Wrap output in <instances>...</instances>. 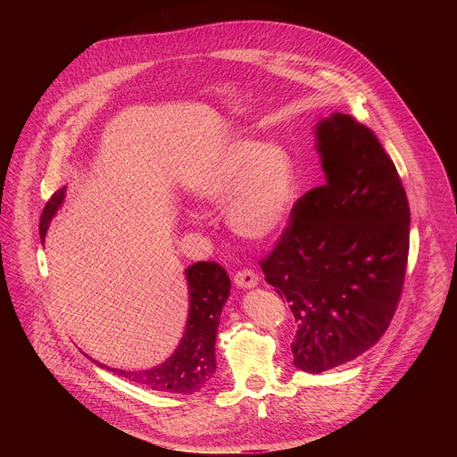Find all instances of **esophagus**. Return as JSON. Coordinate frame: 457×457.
Returning <instances> with one entry per match:
<instances>
[{
    "mask_svg": "<svg viewBox=\"0 0 457 457\" xmlns=\"http://www.w3.org/2000/svg\"><path fill=\"white\" fill-rule=\"evenodd\" d=\"M233 282L237 284V287H242V289H253L256 284H258V275L251 270H244V271H238L233 278Z\"/></svg>",
    "mask_w": 457,
    "mask_h": 457,
    "instance_id": "1",
    "label": "esophagus"
}]
</instances>
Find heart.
Wrapping results in <instances>:
<instances>
[{
  "instance_id": "heart-1",
  "label": "heart",
  "mask_w": 457,
  "mask_h": 457,
  "mask_svg": "<svg viewBox=\"0 0 457 457\" xmlns=\"http://www.w3.org/2000/svg\"><path fill=\"white\" fill-rule=\"evenodd\" d=\"M189 191L206 204L228 203V224L237 235L270 242L284 233L293 217L298 175L286 148L235 137L206 157L195 171Z\"/></svg>"
}]
</instances>
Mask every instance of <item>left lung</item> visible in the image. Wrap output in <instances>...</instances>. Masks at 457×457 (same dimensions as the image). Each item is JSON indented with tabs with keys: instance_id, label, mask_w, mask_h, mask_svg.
Masks as SVG:
<instances>
[{
	"instance_id": "8db88e82",
	"label": "left lung",
	"mask_w": 457,
	"mask_h": 457,
	"mask_svg": "<svg viewBox=\"0 0 457 457\" xmlns=\"http://www.w3.org/2000/svg\"><path fill=\"white\" fill-rule=\"evenodd\" d=\"M314 136L325 184L298 199L260 264L298 321L295 367L320 374L386 331L405 278L411 210L395 162L367 126L335 112Z\"/></svg>"
}]
</instances>
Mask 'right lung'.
<instances>
[{
	"mask_svg": "<svg viewBox=\"0 0 457 457\" xmlns=\"http://www.w3.org/2000/svg\"><path fill=\"white\" fill-rule=\"evenodd\" d=\"M64 193H67V186L57 189L43 210L39 222V235L43 242L50 220L62 206ZM184 275L187 284L189 303L186 329L177 349L168 360L152 369L124 370L112 369L101 361L92 360L90 356L88 358L97 367L106 369L128 381H134L150 390H157V393L184 396L199 393L203 386H206L212 381L217 370L215 342L222 307L229 298L231 282L224 268H220L215 262H195L184 271Z\"/></svg>",
	"mask_w": 457,
	"mask_h": 457,
	"instance_id": "right-lung-1",
	"label": "right lung"
}]
</instances>
